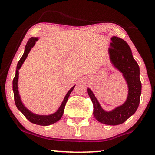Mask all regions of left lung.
Listing matches in <instances>:
<instances>
[{
  "mask_svg": "<svg viewBox=\"0 0 155 155\" xmlns=\"http://www.w3.org/2000/svg\"><path fill=\"white\" fill-rule=\"evenodd\" d=\"M108 49L112 65L122 74L128 87V94L125 102L110 111L101 107L94 93L87 88L88 95L94 106L93 115L95 120L108 125H117L125 122L136 111L141 94L140 68L133 58L130 48L125 41L117 36L111 38Z\"/></svg>",
  "mask_w": 155,
  "mask_h": 155,
  "instance_id": "left-lung-1",
  "label": "left lung"
}]
</instances>
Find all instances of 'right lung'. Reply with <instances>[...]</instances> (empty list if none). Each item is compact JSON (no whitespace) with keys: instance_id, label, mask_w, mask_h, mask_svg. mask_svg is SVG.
Instances as JSON below:
<instances>
[{"instance_id":"right-lung-1","label":"right lung","mask_w":155,"mask_h":155,"mask_svg":"<svg viewBox=\"0 0 155 155\" xmlns=\"http://www.w3.org/2000/svg\"><path fill=\"white\" fill-rule=\"evenodd\" d=\"M38 40V38L36 37H32L28 40V43H27L25 48V51L24 54L22 56V58H20V60H19L18 63L17 65V69H16V74L13 80V91H14V96H15V104L17 108L23 114L25 117H26L27 120H28L30 122L32 123L38 124V125H42V126H47L49 124H54L55 122H57L58 121H59L61 119L62 116L64 112V108H65V104L68 99L69 96H70L71 92L73 91L74 88L75 87V85L72 88L70 89V90H68V92H67L66 95L64 97L63 102H62L61 105L57 110L56 112L51 114L49 115H39L33 113V112L30 111L29 109H28L25 105L23 104L22 101H21L20 95H19V90H18V79H19V70L20 69V68L22 67V64L24 63L25 60H26L27 57H28V54L31 51V49L34 47L35 44V42Z\"/></svg>"}]
</instances>
